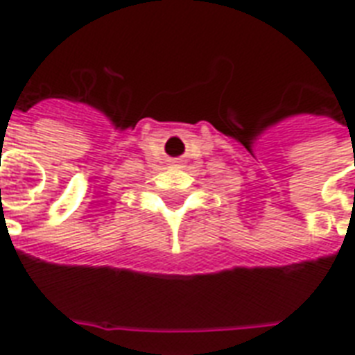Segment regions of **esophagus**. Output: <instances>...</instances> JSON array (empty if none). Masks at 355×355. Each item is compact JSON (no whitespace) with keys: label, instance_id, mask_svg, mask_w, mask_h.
<instances>
[{"label":"esophagus","instance_id":"esophagus-1","mask_svg":"<svg viewBox=\"0 0 355 355\" xmlns=\"http://www.w3.org/2000/svg\"><path fill=\"white\" fill-rule=\"evenodd\" d=\"M173 166H180V162H178V160H175V162H173Z\"/></svg>","mask_w":355,"mask_h":355}]
</instances>
